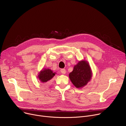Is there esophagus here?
Wrapping results in <instances>:
<instances>
[{"instance_id":"esophagus-1","label":"esophagus","mask_w":126,"mask_h":126,"mask_svg":"<svg viewBox=\"0 0 126 126\" xmlns=\"http://www.w3.org/2000/svg\"><path fill=\"white\" fill-rule=\"evenodd\" d=\"M60 71H61V73L63 74H65L66 73V70L64 69H61Z\"/></svg>"}]
</instances>
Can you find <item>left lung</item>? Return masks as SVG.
Instances as JSON below:
<instances>
[{"mask_svg":"<svg viewBox=\"0 0 126 126\" xmlns=\"http://www.w3.org/2000/svg\"><path fill=\"white\" fill-rule=\"evenodd\" d=\"M92 76L90 66L85 60L80 61L75 65L73 70L69 75L71 81L77 88H81L86 85L90 81Z\"/></svg>","mask_w":126,"mask_h":126,"instance_id":"1","label":"left lung"}]
</instances>
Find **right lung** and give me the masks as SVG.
Masks as SVG:
<instances>
[{
	"label": "right lung",
	"instance_id": "obj_1",
	"mask_svg": "<svg viewBox=\"0 0 126 126\" xmlns=\"http://www.w3.org/2000/svg\"><path fill=\"white\" fill-rule=\"evenodd\" d=\"M55 74L56 73H53L49 69H44L40 72L38 78L41 82L46 83L54 76Z\"/></svg>",
	"mask_w": 126,
	"mask_h": 126
}]
</instances>
